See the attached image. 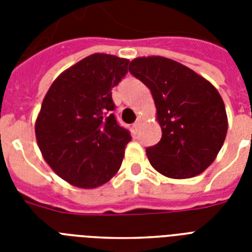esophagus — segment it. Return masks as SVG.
<instances>
[{
    "label": "esophagus",
    "mask_w": 252,
    "mask_h": 252,
    "mask_svg": "<svg viewBox=\"0 0 252 252\" xmlns=\"http://www.w3.org/2000/svg\"><path fill=\"white\" fill-rule=\"evenodd\" d=\"M142 124V119L141 118H137V120H136V123L133 124V128L134 130H138L140 129V126H141Z\"/></svg>",
    "instance_id": "obj_1"
}]
</instances>
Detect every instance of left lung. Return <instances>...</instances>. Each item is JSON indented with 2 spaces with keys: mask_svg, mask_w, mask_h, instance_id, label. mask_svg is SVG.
Masks as SVG:
<instances>
[{
  "mask_svg": "<svg viewBox=\"0 0 252 252\" xmlns=\"http://www.w3.org/2000/svg\"><path fill=\"white\" fill-rule=\"evenodd\" d=\"M129 72L152 91L162 129L159 142L146 148L150 165L174 179L201 174L226 137V110L219 91L197 73L166 57L134 59Z\"/></svg>",
  "mask_w": 252,
  "mask_h": 252,
  "instance_id": "8db88e82",
  "label": "left lung"
}]
</instances>
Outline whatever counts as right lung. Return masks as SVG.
Listing matches in <instances>:
<instances>
[{"label": "right lung", "mask_w": 252, "mask_h": 252, "mask_svg": "<svg viewBox=\"0 0 252 252\" xmlns=\"http://www.w3.org/2000/svg\"><path fill=\"white\" fill-rule=\"evenodd\" d=\"M129 60L94 53L63 72L49 87L35 123L45 162L80 188L107 183L122 166L129 130L112 111V87L128 73Z\"/></svg>", "instance_id": "add662e5"}]
</instances>
